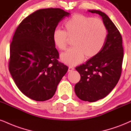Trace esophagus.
<instances>
[{"instance_id": "1", "label": "esophagus", "mask_w": 131, "mask_h": 131, "mask_svg": "<svg viewBox=\"0 0 131 131\" xmlns=\"http://www.w3.org/2000/svg\"><path fill=\"white\" fill-rule=\"evenodd\" d=\"M74 70V68L72 67H68V71H72Z\"/></svg>"}]
</instances>
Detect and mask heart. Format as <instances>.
I'll list each match as a JSON object with an SVG mask.
<instances>
[{
	"label": "heart",
	"mask_w": 131,
	"mask_h": 131,
	"mask_svg": "<svg viewBox=\"0 0 131 131\" xmlns=\"http://www.w3.org/2000/svg\"><path fill=\"white\" fill-rule=\"evenodd\" d=\"M64 31L56 29L52 34L53 44L64 50L72 40L73 48L61 54V60L69 65H75L84 59L94 57L101 51L107 37V29L100 19L75 14L64 22Z\"/></svg>",
	"instance_id": "heart-1"
}]
</instances>
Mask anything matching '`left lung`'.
Segmentation results:
<instances>
[{
	"instance_id": "8db88e82",
	"label": "left lung",
	"mask_w": 131,
	"mask_h": 131,
	"mask_svg": "<svg viewBox=\"0 0 131 131\" xmlns=\"http://www.w3.org/2000/svg\"><path fill=\"white\" fill-rule=\"evenodd\" d=\"M89 12L102 17L107 37L98 54L75 68L81 80L75 85L74 91L81 100L94 102L106 96L117 84L122 71L123 48L120 33L108 16L99 10Z\"/></svg>"
}]
</instances>
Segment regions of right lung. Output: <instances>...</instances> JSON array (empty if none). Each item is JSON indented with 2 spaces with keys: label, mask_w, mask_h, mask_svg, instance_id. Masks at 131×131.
Segmentation results:
<instances>
[{
  "label": "right lung",
  "mask_w": 131,
  "mask_h": 131,
  "mask_svg": "<svg viewBox=\"0 0 131 131\" xmlns=\"http://www.w3.org/2000/svg\"><path fill=\"white\" fill-rule=\"evenodd\" d=\"M69 15L60 8L41 9L26 17L16 29L10 48L9 71L20 91L31 100L51 98L68 70L58 60L52 34Z\"/></svg>",
  "instance_id": "obj_1"
}]
</instances>
